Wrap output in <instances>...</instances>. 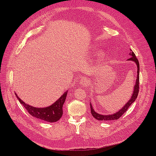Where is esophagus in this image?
Segmentation results:
<instances>
[{"instance_id": "esophagus-1", "label": "esophagus", "mask_w": 156, "mask_h": 156, "mask_svg": "<svg viewBox=\"0 0 156 156\" xmlns=\"http://www.w3.org/2000/svg\"><path fill=\"white\" fill-rule=\"evenodd\" d=\"M80 85H81V86H86V85L87 84V78H83L81 80V81H80Z\"/></svg>"}]
</instances>
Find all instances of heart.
<instances>
[{"label": "heart", "mask_w": 156, "mask_h": 156, "mask_svg": "<svg viewBox=\"0 0 156 156\" xmlns=\"http://www.w3.org/2000/svg\"><path fill=\"white\" fill-rule=\"evenodd\" d=\"M105 56V52L102 50L99 51V52H98L97 54H96V58L99 60H101L102 58H103Z\"/></svg>", "instance_id": "1"}]
</instances>
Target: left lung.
Returning a JSON list of instances; mask_svg holds the SVG:
<instances>
[{"mask_svg":"<svg viewBox=\"0 0 156 156\" xmlns=\"http://www.w3.org/2000/svg\"><path fill=\"white\" fill-rule=\"evenodd\" d=\"M130 51H131V52H130V54H129L131 57L129 58H128L127 60L134 62L137 66V77H136L135 85L134 86V90H133L131 97L129 99V100L127 102V103L125 104V105L120 110H119V111H118L117 112H115V114H113L112 115H105L99 114L96 112L93 108L91 104H90L91 114L96 119H97L98 120H114L119 119L128 110V107L131 105V104L135 102V101L136 99V98L138 97V94L139 93V82H140V64H139L138 60L136 57L135 53L133 52L131 50H130Z\"/></svg>","mask_w":156,"mask_h":156,"instance_id":"1","label":"left lung"}]
</instances>
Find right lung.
Segmentation results:
<instances>
[{"mask_svg":"<svg viewBox=\"0 0 156 156\" xmlns=\"http://www.w3.org/2000/svg\"><path fill=\"white\" fill-rule=\"evenodd\" d=\"M68 91H66L63 93L60 98L56 101L53 104L49 107L37 108L31 106L26 104L17 96L16 93H15L17 99L20 102L21 104L23 105L26 110H28V113L37 119L40 120L48 122H55L62 117L63 115V105L65 101V99L67 94Z\"/></svg>","mask_w":156,"mask_h":156,"instance_id":"1","label":"right lung"}]
</instances>
